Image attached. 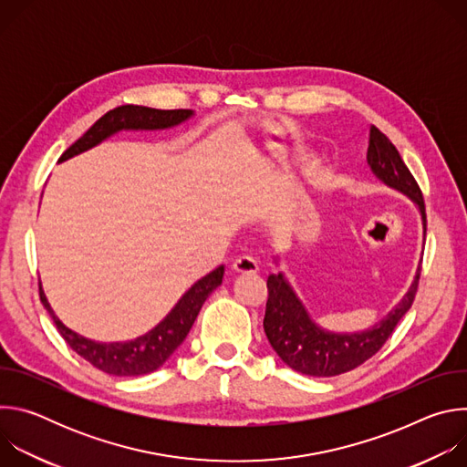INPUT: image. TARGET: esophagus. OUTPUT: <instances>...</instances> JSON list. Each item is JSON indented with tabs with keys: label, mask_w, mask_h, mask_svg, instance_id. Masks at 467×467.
Instances as JSON below:
<instances>
[{
	"label": "esophagus",
	"mask_w": 467,
	"mask_h": 467,
	"mask_svg": "<svg viewBox=\"0 0 467 467\" xmlns=\"http://www.w3.org/2000/svg\"><path fill=\"white\" fill-rule=\"evenodd\" d=\"M233 270L236 274H256L258 272V262L253 256L244 254V256H238L233 262Z\"/></svg>",
	"instance_id": "obj_1"
}]
</instances>
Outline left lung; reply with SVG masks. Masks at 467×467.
<instances>
[{
    "mask_svg": "<svg viewBox=\"0 0 467 467\" xmlns=\"http://www.w3.org/2000/svg\"><path fill=\"white\" fill-rule=\"evenodd\" d=\"M368 164L373 173L388 186L401 190L420 207L423 220V234L427 233L425 202L420 184L403 162L397 148L375 125L369 127V146ZM421 275V265L418 268L416 279L403 297L379 325L369 330L355 332V335H335L319 328L305 306L285 281V277H268V301H265L264 330L275 353L292 369L310 377H335L351 371L369 360L391 337L393 328L401 317L409 312L414 303L418 283Z\"/></svg>",
    "mask_w": 467,
    "mask_h": 467,
    "instance_id": "8db88e82",
    "label": "left lung"
}]
</instances>
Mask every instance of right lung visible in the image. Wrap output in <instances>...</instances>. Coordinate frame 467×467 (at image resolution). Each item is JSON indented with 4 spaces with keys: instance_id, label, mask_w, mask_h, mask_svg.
<instances>
[{
    "instance_id": "add662e5",
    "label": "right lung",
    "mask_w": 467,
    "mask_h": 467,
    "mask_svg": "<svg viewBox=\"0 0 467 467\" xmlns=\"http://www.w3.org/2000/svg\"><path fill=\"white\" fill-rule=\"evenodd\" d=\"M192 116L188 109H173V110H161L139 105H121L107 114H103L85 135L72 144L60 155V162L70 159L78 153H83L107 137L114 135L119 129H164L177 125ZM223 279V265L199 279L173 306V310L153 328L148 335L132 340V342H116V344H99L88 338L79 337L78 332L64 327L60 319L53 314L42 286H38L40 301L53 317V323L60 337L66 340L79 357L88 360L94 368L116 375V377H137L146 375L159 369L171 353L182 344L186 335L190 332L199 310H202L207 297L222 285Z\"/></svg>"
}]
</instances>
